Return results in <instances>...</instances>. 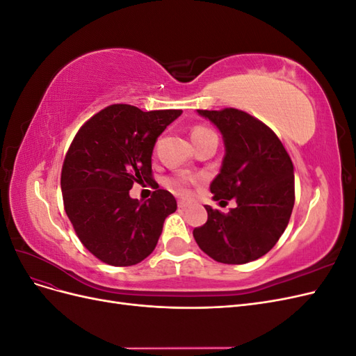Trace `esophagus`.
<instances>
[{
    "label": "esophagus",
    "mask_w": 356,
    "mask_h": 356,
    "mask_svg": "<svg viewBox=\"0 0 356 356\" xmlns=\"http://www.w3.org/2000/svg\"><path fill=\"white\" fill-rule=\"evenodd\" d=\"M190 207V203L187 200H178V208L179 209H186Z\"/></svg>",
    "instance_id": "34e87169"
}]
</instances>
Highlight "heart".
<instances>
[{
	"label": "heart",
	"mask_w": 356,
	"mask_h": 356,
	"mask_svg": "<svg viewBox=\"0 0 356 356\" xmlns=\"http://www.w3.org/2000/svg\"><path fill=\"white\" fill-rule=\"evenodd\" d=\"M208 132H211L209 129L197 126V127H195V129H193V131H191V138H196V136H199V135H204V134H208ZM170 184L174 186L177 190H179V191H182V193H186V191L188 190L190 181H188L187 178H182V177H179V178L170 179Z\"/></svg>",
	"instance_id": "obj_1"
}]
</instances>
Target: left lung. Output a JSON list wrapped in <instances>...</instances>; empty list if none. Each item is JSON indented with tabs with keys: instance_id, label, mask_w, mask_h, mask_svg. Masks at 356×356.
Wrapping results in <instances>:
<instances>
[{
	"instance_id": "obj_1",
	"label": "left lung",
	"mask_w": 356,
	"mask_h": 356,
	"mask_svg": "<svg viewBox=\"0 0 356 356\" xmlns=\"http://www.w3.org/2000/svg\"><path fill=\"white\" fill-rule=\"evenodd\" d=\"M197 113L221 132L225 148L220 174L209 186L212 199H234L236 208L222 213L207 204L208 221L193 236L215 261H254L272 250L288 225L294 208L293 161L272 129L248 113Z\"/></svg>"
}]
</instances>
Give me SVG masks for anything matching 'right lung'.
Returning <instances> with one entry per match:
<instances>
[{"instance_id":"1","label":"right lung","mask_w":356,"mask_h":356,"mask_svg":"<svg viewBox=\"0 0 356 356\" xmlns=\"http://www.w3.org/2000/svg\"><path fill=\"white\" fill-rule=\"evenodd\" d=\"M181 110L144 113L136 106H106L86 122L63 160V207L86 250L101 261L124 267L154 251L177 200L166 190L139 202L129 196L135 182H152L157 138Z\"/></svg>"}]
</instances>
